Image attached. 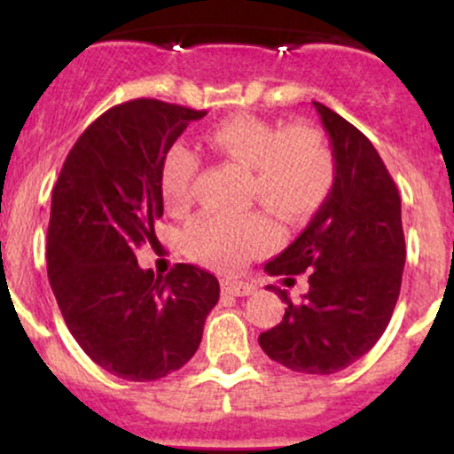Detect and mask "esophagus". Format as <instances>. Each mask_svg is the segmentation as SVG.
<instances>
[{
	"instance_id": "1",
	"label": "esophagus",
	"mask_w": 454,
	"mask_h": 454,
	"mask_svg": "<svg viewBox=\"0 0 454 454\" xmlns=\"http://www.w3.org/2000/svg\"><path fill=\"white\" fill-rule=\"evenodd\" d=\"M222 293L223 294H232V296H249L254 293V286L237 284V281H223Z\"/></svg>"
}]
</instances>
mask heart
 Segmentation results:
<instances>
[{"mask_svg":"<svg viewBox=\"0 0 454 454\" xmlns=\"http://www.w3.org/2000/svg\"><path fill=\"white\" fill-rule=\"evenodd\" d=\"M205 143L247 168L249 200H260L288 223L314 215L335 184V158L325 134L314 126L284 128L256 114H239L207 129ZM198 168V153L187 145L176 143L166 151L160 190L170 211L190 207ZM278 237L273 217L252 211L241 217H200L187 228L184 245L194 260L232 270L273 247Z\"/></svg>","mask_w":454,"mask_h":454,"instance_id":"1","label":"heart"}]
</instances>
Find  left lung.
<instances>
[{
    "mask_svg": "<svg viewBox=\"0 0 454 454\" xmlns=\"http://www.w3.org/2000/svg\"><path fill=\"white\" fill-rule=\"evenodd\" d=\"M335 158V184L294 243L264 267L270 275L307 273L299 301L278 326L260 333L269 358L311 376H328L367 354L387 331L405 264L401 198L387 166L361 129L314 102Z\"/></svg>",
    "mask_w": 454,
    "mask_h": 454,
    "instance_id": "obj_1",
    "label": "left lung"
}]
</instances>
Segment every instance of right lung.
<instances>
[{
  "mask_svg": "<svg viewBox=\"0 0 454 454\" xmlns=\"http://www.w3.org/2000/svg\"><path fill=\"white\" fill-rule=\"evenodd\" d=\"M207 111L138 98L108 108L78 137L53 187L46 269L72 337L113 376L151 382L194 356L220 281L194 264L138 267L158 243L166 151Z\"/></svg>",
  "mask_w": 454,
  "mask_h": 454,
  "instance_id": "add662e5",
  "label": "right lung"
}]
</instances>
